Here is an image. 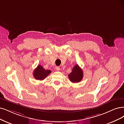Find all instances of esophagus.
<instances>
[{
	"label": "esophagus",
	"mask_w": 124,
	"mask_h": 124,
	"mask_svg": "<svg viewBox=\"0 0 124 124\" xmlns=\"http://www.w3.org/2000/svg\"><path fill=\"white\" fill-rule=\"evenodd\" d=\"M55 68H56V70L57 71H59L60 70V68L59 66H56Z\"/></svg>",
	"instance_id": "esophagus-1"
}]
</instances>
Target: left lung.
I'll return each mask as SVG.
<instances>
[{
  "mask_svg": "<svg viewBox=\"0 0 124 124\" xmlns=\"http://www.w3.org/2000/svg\"><path fill=\"white\" fill-rule=\"evenodd\" d=\"M83 77V71L78 64L73 67L71 72L68 75L70 81L73 83H78L82 80Z\"/></svg>",
  "mask_w": 124,
  "mask_h": 124,
  "instance_id": "8db88e82",
  "label": "left lung"
}]
</instances>
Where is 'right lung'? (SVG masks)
<instances>
[{
    "mask_svg": "<svg viewBox=\"0 0 124 124\" xmlns=\"http://www.w3.org/2000/svg\"><path fill=\"white\" fill-rule=\"evenodd\" d=\"M50 73V70H46L41 65H38L34 70L33 75L35 79L43 80Z\"/></svg>",
    "mask_w": 124,
    "mask_h": 124,
    "instance_id": "add662e5",
    "label": "right lung"
}]
</instances>
